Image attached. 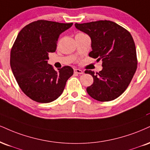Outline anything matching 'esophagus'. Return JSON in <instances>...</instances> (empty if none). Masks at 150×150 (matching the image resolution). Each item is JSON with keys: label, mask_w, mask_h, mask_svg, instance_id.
Instances as JSON below:
<instances>
[{"label": "esophagus", "mask_w": 150, "mask_h": 150, "mask_svg": "<svg viewBox=\"0 0 150 150\" xmlns=\"http://www.w3.org/2000/svg\"><path fill=\"white\" fill-rule=\"evenodd\" d=\"M74 72H75V73L80 74V75H81V74H83V73H84V72H83L82 70H80V69H77V68H76V69H74Z\"/></svg>", "instance_id": "34e87169"}]
</instances>
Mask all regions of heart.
<instances>
[{
	"label": "heart",
	"instance_id": "b5f03b06",
	"mask_svg": "<svg viewBox=\"0 0 150 150\" xmlns=\"http://www.w3.org/2000/svg\"><path fill=\"white\" fill-rule=\"evenodd\" d=\"M78 34H81V33H78Z\"/></svg>",
	"mask_w": 150,
	"mask_h": 150
}]
</instances>
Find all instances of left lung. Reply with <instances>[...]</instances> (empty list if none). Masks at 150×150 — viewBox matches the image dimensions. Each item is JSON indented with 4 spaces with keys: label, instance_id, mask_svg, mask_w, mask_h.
<instances>
[{
    "label": "left lung",
    "instance_id": "left-lung-1",
    "mask_svg": "<svg viewBox=\"0 0 150 150\" xmlns=\"http://www.w3.org/2000/svg\"><path fill=\"white\" fill-rule=\"evenodd\" d=\"M76 28L89 35L91 49L89 56L101 59L99 73L85 70L93 82L86 88L90 96L98 101H110L124 92L137 69L136 50L131 33L111 21L100 20L75 24Z\"/></svg>",
    "mask_w": 150,
    "mask_h": 150
}]
</instances>
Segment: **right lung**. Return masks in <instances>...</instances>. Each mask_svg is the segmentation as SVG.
<instances>
[{
    "label": "right lung",
    "mask_w": 150,
    "mask_h": 150,
    "mask_svg": "<svg viewBox=\"0 0 150 150\" xmlns=\"http://www.w3.org/2000/svg\"><path fill=\"white\" fill-rule=\"evenodd\" d=\"M73 23L38 20L20 30L10 52V66L20 89L30 99L47 103L64 91L73 69L64 66L56 71L47 64L49 53L57 50L58 38Z\"/></svg>",
    "instance_id": "right-lung-1"
}]
</instances>
